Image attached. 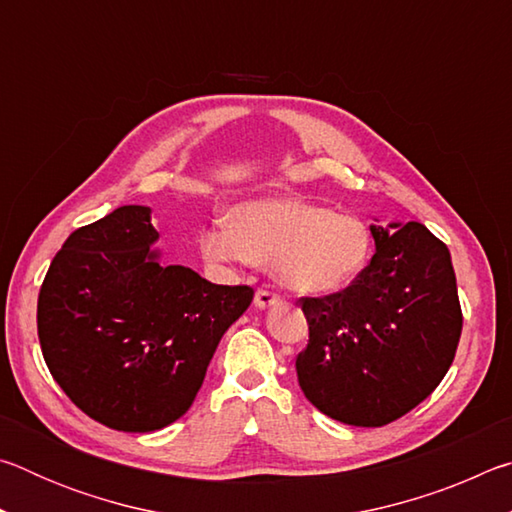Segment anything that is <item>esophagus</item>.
Instances as JSON below:
<instances>
[{
	"instance_id": "1",
	"label": "esophagus",
	"mask_w": 512,
	"mask_h": 512,
	"mask_svg": "<svg viewBox=\"0 0 512 512\" xmlns=\"http://www.w3.org/2000/svg\"><path fill=\"white\" fill-rule=\"evenodd\" d=\"M277 302H280V298H277L275 293H271V291H266V289H259V291L255 293V307H257V309H268V307H275Z\"/></svg>"
}]
</instances>
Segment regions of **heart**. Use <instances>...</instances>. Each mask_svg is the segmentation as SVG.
Listing matches in <instances>:
<instances>
[{
  "label": "heart",
  "instance_id": "1",
  "mask_svg": "<svg viewBox=\"0 0 512 512\" xmlns=\"http://www.w3.org/2000/svg\"><path fill=\"white\" fill-rule=\"evenodd\" d=\"M225 221L201 232L205 259L268 266L284 289L302 296L348 289L372 255V230L361 216L302 198H255L232 207Z\"/></svg>",
  "mask_w": 512,
  "mask_h": 512
}]
</instances>
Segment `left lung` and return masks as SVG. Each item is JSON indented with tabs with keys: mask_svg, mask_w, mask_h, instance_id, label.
Returning <instances> with one entry per match:
<instances>
[{
	"mask_svg": "<svg viewBox=\"0 0 512 512\" xmlns=\"http://www.w3.org/2000/svg\"><path fill=\"white\" fill-rule=\"evenodd\" d=\"M375 255L348 289L302 298L309 343L298 381L320 413L384 427L433 393L452 366L463 314L443 241L418 221L370 225Z\"/></svg>",
	"mask_w": 512,
	"mask_h": 512,
	"instance_id": "obj_1",
	"label": "left lung"
}]
</instances>
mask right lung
I'll return each mask as SVG.
<instances>
[{"label":"right lung","mask_w":512,"mask_h":512,"mask_svg":"<svg viewBox=\"0 0 512 512\" xmlns=\"http://www.w3.org/2000/svg\"><path fill=\"white\" fill-rule=\"evenodd\" d=\"M151 207L124 205L74 230L38 296L47 368L92 420L117 431L167 427L192 406L216 345L253 302L162 264Z\"/></svg>","instance_id":"add662e5"}]
</instances>
